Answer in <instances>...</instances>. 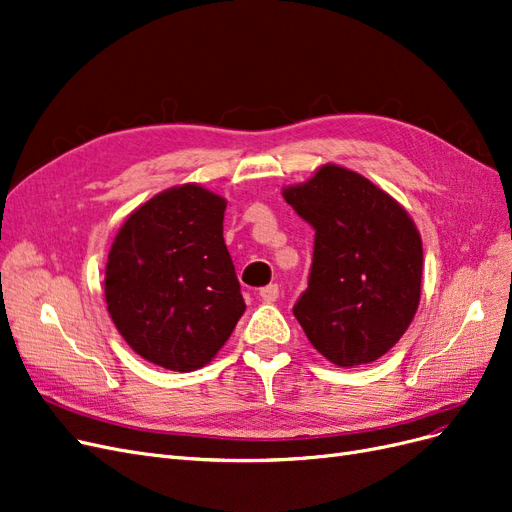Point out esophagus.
<instances>
[{
    "instance_id": "obj_1",
    "label": "esophagus",
    "mask_w": 512,
    "mask_h": 512,
    "mask_svg": "<svg viewBox=\"0 0 512 512\" xmlns=\"http://www.w3.org/2000/svg\"><path fill=\"white\" fill-rule=\"evenodd\" d=\"M278 285H268V287H263L261 291H259V295H261V299L263 301H268V304H272V301H276L278 299Z\"/></svg>"
}]
</instances>
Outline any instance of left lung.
<instances>
[{"label":"left lung","mask_w":512,"mask_h":512,"mask_svg":"<svg viewBox=\"0 0 512 512\" xmlns=\"http://www.w3.org/2000/svg\"><path fill=\"white\" fill-rule=\"evenodd\" d=\"M282 196L314 230L308 287L293 306L301 329L337 367L377 361L420 304L424 253L413 221L380 187L335 164Z\"/></svg>","instance_id":"obj_1"}]
</instances>
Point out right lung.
I'll list each match as a JSON object with an SVG mask.
<instances>
[{"label": "right lung", "mask_w": 512, "mask_h": 512, "mask_svg": "<svg viewBox=\"0 0 512 512\" xmlns=\"http://www.w3.org/2000/svg\"><path fill=\"white\" fill-rule=\"evenodd\" d=\"M223 213V198L181 185L137 208L113 240L107 310L145 361L170 371L200 369L244 314Z\"/></svg>", "instance_id": "1"}]
</instances>
